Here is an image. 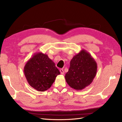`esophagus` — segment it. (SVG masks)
<instances>
[{
	"mask_svg": "<svg viewBox=\"0 0 122 122\" xmlns=\"http://www.w3.org/2000/svg\"><path fill=\"white\" fill-rule=\"evenodd\" d=\"M60 72H61V74H64V70L62 69H60Z\"/></svg>",
	"mask_w": 122,
	"mask_h": 122,
	"instance_id": "esophagus-1",
	"label": "esophagus"
}]
</instances>
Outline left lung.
Instances as JSON below:
<instances>
[{"label":"left lung","mask_w":122,"mask_h":122,"mask_svg":"<svg viewBox=\"0 0 122 122\" xmlns=\"http://www.w3.org/2000/svg\"><path fill=\"white\" fill-rule=\"evenodd\" d=\"M97 64L91 55L84 49L74 55L65 75L70 87L81 90L92 83L97 72Z\"/></svg>","instance_id":"1"}]
</instances>
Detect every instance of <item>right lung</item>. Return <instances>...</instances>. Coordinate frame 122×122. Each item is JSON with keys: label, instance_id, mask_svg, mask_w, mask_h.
I'll return each instance as SVG.
<instances>
[{"label": "right lung", "instance_id": "1", "mask_svg": "<svg viewBox=\"0 0 122 122\" xmlns=\"http://www.w3.org/2000/svg\"><path fill=\"white\" fill-rule=\"evenodd\" d=\"M28 83L38 91H45L50 88L56 77L60 74L54 62L48 56L37 52L28 61L24 69Z\"/></svg>", "mask_w": 122, "mask_h": 122}]
</instances>
